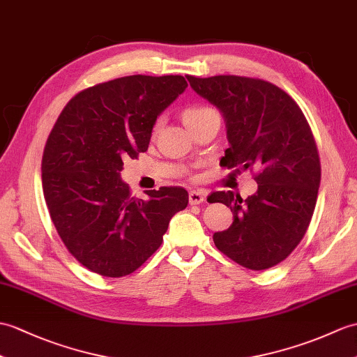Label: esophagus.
I'll return each instance as SVG.
<instances>
[{"label": "esophagus", "mask_w": 357, "mask_h": 357, "mask_svg": "<svg viewBox=\"0 0 357 357\" xmlns=\"http://www.w3.org/2000/svg\"><path fill=\"white\" fill-rule=\"evenodd\" d=\"M205 201V197L201 192H196V190H192V192L188 193V202L190 205H199Z\"/></svg>", "instance_id": "1"}]
</instances>
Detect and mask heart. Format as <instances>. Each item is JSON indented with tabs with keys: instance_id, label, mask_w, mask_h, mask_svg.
<instances>
[{
	"instance_id": "b5f03b06",
	"label": "heart",
	"mask_w": 357,
	"mask_h": 357,
	"mask_svg": "<svg viewBox=\"0 0 357 357\" xmlns=\"http://www.w3.org/2000/svg\"><path fill=\"white\" fill-rule=\"evenodd\" d=\"M211 112H214L211 107L192 106V107H187V109L184 111V114H182V119H184L185 124H188V123H192V121L204 117V115H208ZM156 128H158V124H156V126H155V130H156Z\"/></svg>"
}]
</instances>
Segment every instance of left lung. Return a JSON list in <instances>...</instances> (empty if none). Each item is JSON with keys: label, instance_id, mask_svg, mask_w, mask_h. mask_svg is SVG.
Here are the masks:
<instances>
[{"label": "left lung", "instance_id": "left-lung-1", "mask_svg": "<svg viewBox=\"0 0 357 357\" xmlns=\"http://www.w3.org/2000/svg\"><path fill=\"white\" fill-rule=\"evenodd\" d=\"M187 79L227 121L222 167L250 169L259 184L246 199L210 195L211 204H225L234 216L228 229L214 233V245L243 268L277 266L300 245L317 205L321 162L309 123L294 98L268 80L233 74Z\"/></svg>", "mask_w": 357, "mask_h": 357}]
</instances>
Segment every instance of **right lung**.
Instances as JSON below:
<instances>
[{"mask_svg":"<svg viewBox=\"0 0 357 357\" xmlns=\"http://www.w3.org/2000/svg\"><path fill=\"white\" fill-rule=\"evenodd\" d=\"M187 86L182 76L103 82L74 96L50 132L40 167L50 218L68 252L98 275L135 272L188 204L182 187L139 199L120 179L123 161L147 151L158 115Z\"/></svg>","mask_w":357,"mask_h":357,"instance_id":"add662e5","label":"right lung"}]
</instances>
